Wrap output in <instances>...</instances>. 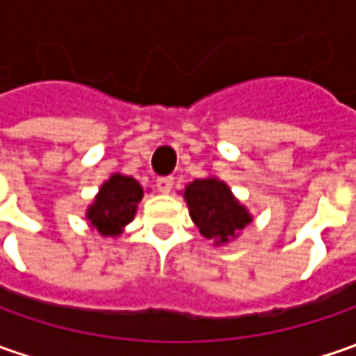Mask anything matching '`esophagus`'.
Listing matches in <instances>:
<instances>
[{"label": "esophagus", "instance_id": "obj_1", "mask_svg": "<svg viewBox=\"0 0 356 356\" xmlns=\"http://www.w3.org/2000/svg\"><path fill=\"white\" fill-rule=\"evenodd\" d=\"M172 186H174V178L172 176H160L156 180V188L160 194H168L172 190Z\"/></svg>", "mask_w": 356, "mask_h": 356}]
</instances>
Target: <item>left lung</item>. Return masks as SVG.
<instances>
[{
    "label": "left lung",
    "instance_id": "left-lung-1",
    "mask_svg": "<svg viewBox=\"0 0 356 356\" xmlns=\"http://www.w3.org/2000/svg\"><path fill=\"white\" fill-rule=\"evenodd\" d=\"M184 198L200 234L216 243L234 239L252 222L248 210L232 196V190L216 178L194 180L186 186Z\"/></svg>",
    "mask_w": 356,
    "mask_h": 356
}]
</instances>
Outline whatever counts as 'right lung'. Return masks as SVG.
<instances>
[{
  "label": "right lung",
  "instance_id": "obj_1",
  "mask_svg": "<svg viewBox=\"0 0 356 356\" xmlns=\"http://www.w3.org/2000/svg\"><path fill=\"white\" fill-rule=\"evenodd\" d=\"M143 186L134 178L115 174L101 186V192L89 208L90 226L103 236H118L120 229L134 218L136 204L143 200Z\"/></svg>",
  "mask_w": 356,
  "mask_h": 356
}]
</instances>
